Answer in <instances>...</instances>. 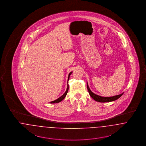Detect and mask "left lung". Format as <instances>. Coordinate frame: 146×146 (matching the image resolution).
Wrapping results in <instances>:
<instances>
[{"instance_id": "obj_1", "label": "left lung", "mask_w": 146, "mask_h": 146, "mask_svg": "<svg viewBox=\"0 0 146 146\" xmlns=\"http://www.w3.org/2000/svg\"><path fill=\"white\" fill-rule=\"evenodd\" d=\"M87 89H88V90L89 91V93L91 97H92L94 100H95V101H96L97 102H111V101H115L121 97L123 94V93L120 95H116V96H112V97H102V96H98V95L94 94L89 89L88 84H87Z\"/></svg>"}]
</instances>
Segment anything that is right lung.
Listing matches in <instances>:
<instances>
[{
  "mask_svg": "<svg viewBox=\"0 0 146 146\" xmlns=\"http://www.w3.org/2000/svg\"><path fill=\"white\" fill-rule=\"evenodd\" d=\"M72 73V72H70V74H69V76H68V80H69V79H70V75L71 74V73ZM68 89H69V86H68V84L67 90H66V91L64 92V94L62 96H61V97H59L58 98H57V100H55V101H53L51 102L50 103H51V104H56V103H58V102H61V101H62L63 100V99L65 98V97H66V95H67V92H68Z\"/></svg>",
  "mask_w": 146,
  "mask_h": 146,
  "instance_id": "right-lung-1",
  "label": "right lung"
}]
</instances>
